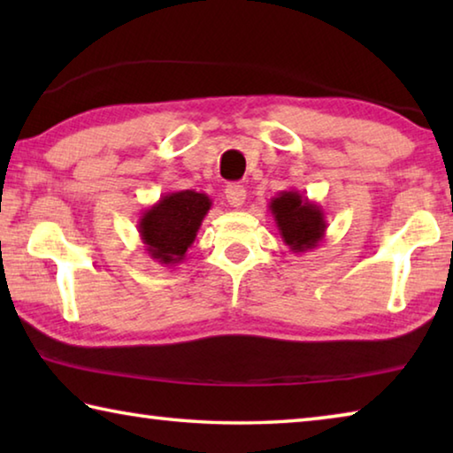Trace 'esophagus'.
<instances>
[{
	"mask_svg": "<svg viewBox=\"0 0 453 453\" xmlns=\"http://www.w3.org/2000/svg\"><path fill=\"white\" fill-rule=\"evenodd\" d=\"M226 199L232 208H242L245 202V188L240 186V183H229L226 188Z\"/></svg>",
	"mask_w": 453,
	"mask_h": 453,
	"instance_id": "esophagus-1",
	"label": "esophagus"
}]
</instances>
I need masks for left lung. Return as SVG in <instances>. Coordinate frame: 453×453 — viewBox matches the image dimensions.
<instances>
[{
  "instance_id": "obj_1",
  "label": "left lung",
  "mask_w": 453,
  "mask_h": 453,
  "mask_svg": "<svg viewBox=\"0 0 453 453\" xmlns=\"http://www.w3.org/2000/svg\"><path fill=\"white\" fill-rule=\"evenodd\" d=\"M270 211L280 235L294 254L318 248L326 235V216L321 205L310 202L300 191H280L270 202Z\"/></svg>"
}]
</instances>
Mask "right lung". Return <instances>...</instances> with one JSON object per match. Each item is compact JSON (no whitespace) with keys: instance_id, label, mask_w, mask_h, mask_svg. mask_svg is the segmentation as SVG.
Returning a JSON list of instances; mask_svg holds the SVG:
<instances>
[{"instance_id":"1","label":"right lung","mask_w":453,"mask_h":453,"mask_svg":"<svg viewBox=\"0 0 453 453\" xmlns=\"http://www.w3.org/2000/svg\"><path fill=\"white\" fill-rule=\"evenodd\" d=\"M210 208L211 199L194 189L170 191L159 197L137 221V232L150 257L165 267L183 262Z\"/></svg>"}]
</instances>
